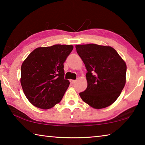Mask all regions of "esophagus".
<instances>
[{
  "label": "esophagus",
  "mask_w": 145,
  "mask_h": 145,
  "mask_svg": "<svg viewBox=\"0 0 145 145\" xmlns=\"http://www.w3.org/2000/svg\"><path fill=\"white\" fill-rule=\"evenodd\" d=\"M76 80H73V79H70V82H71V84H74V83L75 82Z\"/></svg>",
  "instance_id": "1"
}]
</instances>
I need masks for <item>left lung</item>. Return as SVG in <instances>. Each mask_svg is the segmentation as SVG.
Wrapping results in <instances>:
<instances>
[{"instance_id":"left-lung-1","label":"left lung","mask_w":145,"mask_h":145,"mask_svg":"<svg viewBox=\"0 0 145 145\" xmlns=\"http://www.w3.org/2000/svg\"><path fill=\"white\" fill-rule=\"evenodd\" d=\"M75 48L88 71V86L79 93L80 98L94 109L109 106L125 85V62L110 46L90 43L76 45Z\"/></svg>"}]
</instances>
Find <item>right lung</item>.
<instances>
[{
    "label": "right lung",
    "instance_id": "add662e5",
    "mask_svg": "<svg viewBox=\"0 0 145 145\" xmlns=\"http://www.w3.org/2000/svg\"><path fill=\"white\" fill-rule=\"evenodd\" d=\"M73 48L72 45L38 47L24 61L21 86L34 106L50 109L63 99L70 84L69 80L64 78L63 63Z\"/></svg>",
    "mask_w": 145,
    "mask_h": 145
}]
</instances>
